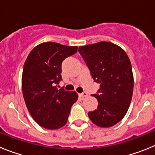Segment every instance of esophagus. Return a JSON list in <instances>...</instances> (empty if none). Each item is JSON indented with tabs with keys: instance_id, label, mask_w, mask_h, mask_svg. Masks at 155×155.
I'll return each instance as SVG.
<instances>
[{
	"instance_id": "obj_1",
	"label": "esophagus",
	"mask_w": 155,
	"mask_h": 155,
	"mask_svg": "<svg viewBox=\"0 0 155 155\" xmlns=\"http://www.w3.org/2000/svg\"><path fill=\"white\" fill-rule=\"evenodd\" d=\"M79 95H80V97H81V98H85V97L87 96V92H82V93H81V94H79Z\"/></svg>"
}]
</instances>
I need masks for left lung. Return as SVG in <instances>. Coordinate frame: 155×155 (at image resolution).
<instances>
[{
  "instance_id": "obj_1",
  "label": "left lung",
  "mask_w": 155,
  "mask_h": 155,
  "mask_svg": "<svg viewBox=\"0 0 155 155\" xmlns=\"http://www.w3.org/2000/svg\"><path fill=\"white\" fill-rule=\"evenodd\" d=\"M78 52L100 84L98 108L88 113L93 124L100 127L114 126L125 116L132 99L134 75L128 56L113 42H99L80 46Z\"/></svg>"
}]
</instances>
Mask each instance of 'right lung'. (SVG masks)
<instances>
[{
    "label": "right lung",
    "instance_id": "obj_1",
    "mask_svg": "<svg viewBox=\"0 0 155 155\" xmlns=\"http://www.w3.org/2000/svg\"><path fill=\"white\" fill-rule=\"evenodd\" d=\"M78 51V46L42 42L30 52L23 68L21 87L27 109L40 127L57 130L68 120L71 106L78 95L75 91L58 89L61 64Z\"/></svg>",
    "mask_w": 155,
    "mask_h": 155
}]
</instances>
